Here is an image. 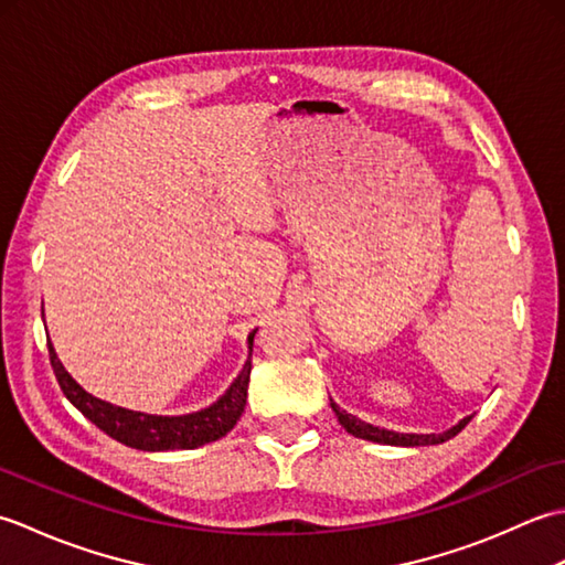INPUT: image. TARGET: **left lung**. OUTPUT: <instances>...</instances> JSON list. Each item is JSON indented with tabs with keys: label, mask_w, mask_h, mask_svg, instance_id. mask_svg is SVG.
Segmentation results:
<instances>
[{
	"label": "left lung",
	"mask_w": 565,
	"mask_h": 565,
	"mask_svg": "<svg viewBox=\"0 0 565 565\" xmlns=\"http://www.w3.org/2000/svg\"><path fill=\"white\" fill-rule=\"evenodd\" d=\"M330 407L338 415L340 425L350 431V435L359 437V439H366V441H376V444H391V447H429V444H441L451 437L459 435V431L471 423L473 415H468L463 419H459L454 427H449L447 431H441V435H413V431H393L386 427H376V425H369L364 419H359L356 415H350L347 411H340V405L330 401Z\"/></svg>",
	"instance_id": "left-lung-1"
}]
</instances>
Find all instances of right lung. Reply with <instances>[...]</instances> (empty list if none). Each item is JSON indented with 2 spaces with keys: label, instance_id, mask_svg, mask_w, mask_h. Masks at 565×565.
<instances>
[{
  "label": "right lung",
  "instance_id": "1",
  "mask_svg": "<svg viewBox=\"0 0 565 565\" xmlns=\"http://www.w3.org/2000/svg\"><path fill=\"white\" fill-rule=\"evenodd\" d=\"M255 332L247 334L249 356L239 371L237 379L231 383L218 401L203 407L199 413L189 415H148L138 411H128V407H118L106 403L102 398H94L92 393L84 391L79 383L67 374V369L55 354V347L47 340V352H51V364L55 371V379L63 388L65 398L77 407V411L106 431L111 439L126 444L130 449L140 451H179V449H196L203 444H211L215 439L225 437L231 431L239 415L245 411L247 403V386H249V371H252V342H255Z\"/></svg>",
  "mask_w": 565,
  "mask_h": 565
}]
</instances>
